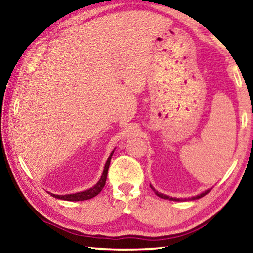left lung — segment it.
Listing matches in <instances>:
<instances>
[{
	"label": "left lung",
	"instance_id": "obj_1",
	"mask_svg": "<svg viewBox=\"0 0 253 253\" xmlns=\"http://www.w3.org/2000/svg\"><path fill=\"white\" fill-rule=\"evenodd\" d=\"M151 188L152 190L155 192V194L157 195V196H160L161 199H165V200H169V201H182V200H179V199H176V198H170V196H168V195H165V194H162V193H160V192H157L155 188H154L152 185H151ZM211 191V190H207L205 192H203V193H201L200 195H196V196H193V198H192L191 200H196V199H201V198H203L204 195H207L209 192Z\"/></svg>",
	"mask_w": 253,
	"mask_h": 253
}]
</instances>
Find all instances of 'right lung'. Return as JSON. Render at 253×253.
<instances>
[{
	"label": "right lung",
	"instance_id": "1",
	"mask_svg": "<svg viewBox=\"0 0 253 253\" xmlns=\"http://www.w3.org/2000/svg\"><path fill=\"white\" fill-rule=\"evenodd\" d=\"M114 151L111 152L110 156L107 160L106 164H105V169L104 172H102V175L99 181L96 184L95 186H92L89 190H85L84 192H79V193H75V194H66V195H57V194H52L50 193L51 195L53 196L55 199H60V200H65V201H84V200H89L95 198L96 195H98L101 192L102 188H104L105 184H106V179H107V174H108V169H109V164H110V160L111 156H113Z\"/></svg>",
	"mask_w": 253,
	"mask_h": 253
}]
</instances>
